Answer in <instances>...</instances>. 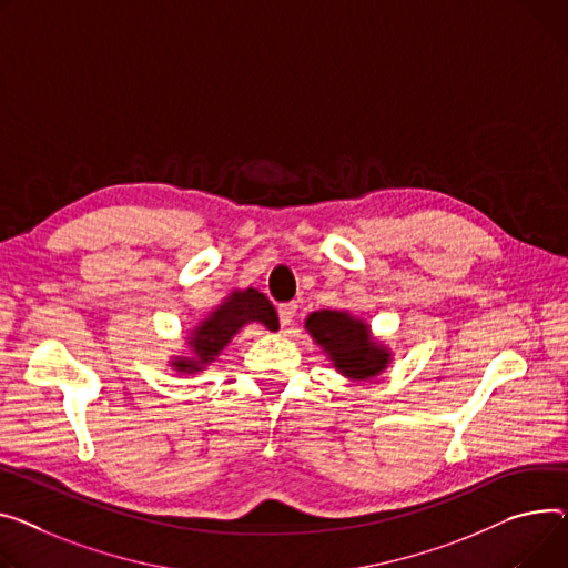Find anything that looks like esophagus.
I'll return each mask as SVG.
<instances>
[{
	"label": "esophagus",
	"mask_w": 568,
	"mask_h": 568,
	"mask_svg": "<svg viewBox=\"0 0 568 568\" xmlns=\"http://www.w3.org/2000/svg\"><path fill=\"white\" fill-rule=\"evenodd\" d=\"M296 311H298L296 301H287V304H281V306H278V320H281V326H290V324H292V320L296 317Z\"/></svg>",
	"instance_id": "obj_1"
}]
</instances>
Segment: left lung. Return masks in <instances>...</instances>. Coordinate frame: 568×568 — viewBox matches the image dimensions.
I'll list each match as a JSON object with an SVG mask.
<instances>
[{
  "label": "left lung",
  "mask_w": 568,
  "mask_h": 568,
  "mask_svg": "<svg viewBox=\"0 0 568 568\" xmlns=\"http://www.w3.org/2000/svg\"><path fill=\"white\" fill-rule=\"evenodd\" d=\"M306 328L317 343L331 354L335 367L352 379H369L379 374L388 363V352L369 343V335L363 322L347 313L320 311L306 322Z\"/></svg>",
  "instance_id": "8db88e82"
}]
</instances>
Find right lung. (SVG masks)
Instances as JSON below:
<instances>
[{
	"mask_svg": "<svg viewBox=\"0 0 568 568\" xmlns=\"http://www.w3.org/2000/svg\"><path fill=\"white\" fill-rule=\"evenodd\" d=\"M248 322H260L272 331L278 328V315L274 306L270 304V298L257 290L235 292L229 301H223V304L210 315V320H205L194 331V337L189 345L194 347L196 358L178 361L175 367H180L182 372L203 369V365L214 361V356L231 343V337Z\"/></svg>",
	"mask_w": 568,
	"mask_h": 568,
	"instance_id": "right-lung-1",
	"label": "right lung"
}]
</instances>
